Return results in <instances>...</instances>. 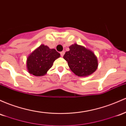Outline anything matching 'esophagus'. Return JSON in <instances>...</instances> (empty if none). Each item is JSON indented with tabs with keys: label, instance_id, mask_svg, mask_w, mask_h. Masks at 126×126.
Segmentation results:
<instances>
[{
	"label": "esophagus",
	"instance_id": "34e87169",
	"mask_svg": "<svg viewBox=\"0 0 126 126\" xmlns=\"http://www.w3.org/2000/svg\"><path fill=\"white\" fill-rule=\"evenodd\" d=\"M64 53H65V51H62V52H60L61 56H63V55H64Z\"/></svg>",
	"mask_w": 126,
	"mask_h": 126
}]
</instances>
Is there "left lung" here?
<instances>
[{"label": "left lung", "mask_w": 126, "mask_h": 126, "mask_svg": "<svg viewBox=\"0 0 126 126\" xmlns=\"http://www.w3.org/2000/svg\"><path fill=\"white\" fill-rule=\"evenodd\" d=\"M69 48L70 50L65 52L63 58L75 74L84 77L96 70L98 65L97 58L92 52L77 44L71 45Z\"/></svg>", "instance_id": "8db88e82"}]
</instances>
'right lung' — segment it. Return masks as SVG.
Masks as SVG:
<instances>
[{
    "label": "right lung",
    "instance_id": "right-lung-1",
    "mask_svg": "<svg viewBox=\"0 0 126 126\" xmlns=\"http://www.w3.org/2000/svg\"><path fill=\"white\" fill-rule=\"evenodd\" d=\"M59 56L60 54L55 49L40 45L27 58V70L29 73L34 76H44L52 67L55 60Z\"/></svg>",
    "mask_w": 126,
    "mask_h": 126
}]
</instances>
